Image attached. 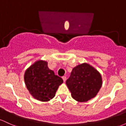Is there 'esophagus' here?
Wrapping results in <instances>:
<instances>
[{
    "label": "esophagus",
    "instance_id": "esophagus-1",
    "mask_svg": "<svg viewBox=\"0 0 126 126\" xmlns=\"http://www.w3.org/2000/svg\"><path fill=\"white\" fill-rule=\"evenodd\" d=\"M62 79H63V81L65 82H66V76H63V77H62Z\"/></svg>",
    "mask_w": 126,
    "mask_h": 126
}]
</instances>
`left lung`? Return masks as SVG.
<instances>
[{
  "label": "left lung",
  "instance_id": "left-lung-1",
  "mask_svg": "<svg viewBox=\"0 0 126 126\" xmlns=\"http://www.w3.org/2000/svg\"><path fill=\"white\" fill-rule=\"evenodd\" d=\"M66 83L73 99L78 102H86L97 95L102 86V79L96 69L84 63L72 69Z\"/></svg>",
  "mask_w": 126,
  "mask_h": 126
}]
</instances>
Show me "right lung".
Returning a JSON list of instances; mask_svg holds the SVG:
<instances>
[{
    "instance_id": "right-lung-1",
    "label": "right lung",
    "mask_w": 126,
    "mask_h": 126,
    "mask_svg": "<svg viewBox=\"0 0 126 126\" xmlns=\"http://www.w3.org/2000/svg\"><path fill=\"white\" fill-rule=\"evenodd\" d=\"M24 80L27 89L35 99L46 102L54 97L63 79L54 74L44 60H37L26 70Z\"/></svg>"
}]
</instances>
